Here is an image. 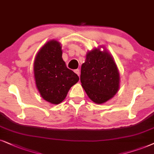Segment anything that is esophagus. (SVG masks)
I'll return each mask as SVG.
<instances>
[{"label":"esophagus","mask_w":154,"mask_h":154,"mask_svg":"<svg viewBox=\"0 0 154 154\" xmlns=\"http://www.w3.org/2000/svg\"><path fill=\"white\" fill-rule=\"evenodd\" d=\"M75 72L77 74V75L79 76V75H80V71H79V69H75Z\"/></svg>","instance_id":"34e87169"}]
</instances>
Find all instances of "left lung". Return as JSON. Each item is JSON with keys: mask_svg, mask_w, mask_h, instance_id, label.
Masks as SVG:
<instances>
[{"mask_svg": "<svg viewBox=\"0 0 154 154\" xmlns=\"http://www.w3.org/2000/svg\"><path fill=\"white\" fill-rule=\"evenodd\" d=\"M80 81L94 102L103 104L112 99L119 90L120 81L117 66L112 55L100 48L87 52L86 60L82 65Z\"/></svg>", "mask_w": 154, "mask_h": 154, "instance_id": "1", "label": "left lung"}]
</instances>
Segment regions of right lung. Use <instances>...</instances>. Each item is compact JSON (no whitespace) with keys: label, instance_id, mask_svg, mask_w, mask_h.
I'll return each instance as SVG.
<instances>
[{"label":"right lung","instance_id":"obj_1","mask_svg":"<svg viewBox=\"0 0 154 154\" xmlns=\"http://www.w3.org/2000/svg\"><path fill=\"white\" fill-rule=\"evenodd\" d=\"M61 44L50 40L37 54L33 65L34 77L40 96L47 102L58 104L65 100L79 77L66 67L62 57Z\"/></svg>","mask_w":154,"mask_h":154}]
</instances>
